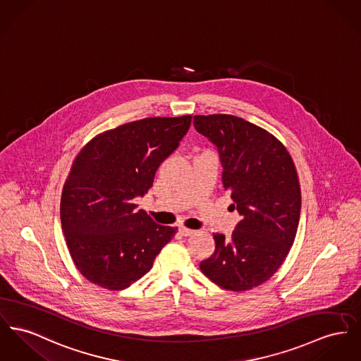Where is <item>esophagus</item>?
I'll use <instances>...</instances> for the list:
<instances>
[{"instance_id":"1","label":"esophagus","mask_w":361,"mask_h":361,"mask_svg":"<svg viewBox=\"0 0 361 361\" xmlns=\"http://www.w3.org/2000/svg\"><path fill=\"white\" fill-rule=\"evenodd\" d=\"M179 233H180L182 235H185V237H189V235L194 234V230H192V228H188V227H185V226H182V227H179Z\"/></svg>"}]
</instances>
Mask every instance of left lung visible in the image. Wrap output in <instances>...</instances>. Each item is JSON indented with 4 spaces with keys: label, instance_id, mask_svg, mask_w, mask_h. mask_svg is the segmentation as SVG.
<instances>
[{
    "label": "left lung",
    "instance_id": "left-lung-1",
    "mask_svg": "<svg viewBox=\"0 0 361 361\" xmlns=\"http://www.w3.org/2000/svg\"><path fill=\"white\" fill-rule=\"evenodd\" d=\"M195 130L215 145L223 186L231 192L240 223L233 235L215 234L214 255L200 268L217 286L246 291L281 268L294 243L301 189L288 149L264 128L233 115H195Z\"/></svg>",
    "mask_w": 361,
    "mask_h": 361
}]
</instances>
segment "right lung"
<instances>
[{"instance_id":"right-lung-1","label":"right lung","mask_w":361,"mask_h":361,"mask_svg":"<svg viewBox=\"0 0 361 361\" xmlns=\"http://www.w3.org/2000/svg\"><path fill=\"white\" fill-rule=\"evenodd\" d=\"M190 124L192 115L126 123L96 135L75 157L60 219L73 263L92 283L128 288L176 234L178 227L154 223L133 200L152 188Z\"/></svg>"}]
</instances>
